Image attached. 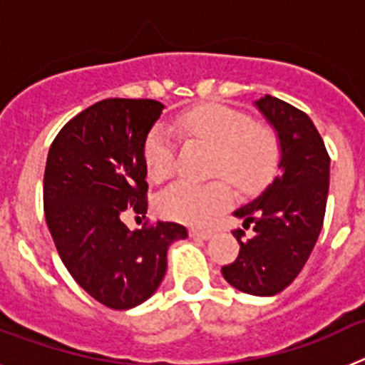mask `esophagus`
I'll list each match as a JSON object with an SVG mask.
<instances>
[{
  "instance_id": "obj_1",
  "label": "esophagus",
  "mask_w": 365,
  "mask_h": 365,
  "mask_svg": "<svg viewBox=\"0 0 365 365\" xmlns=\"http://www.w3.org/2000/svg\"><path fill=\"white\" fill-rule=\"evenodd\" d=\"M190 235H192V237H195V240H210L212 235H214V232L201 230V228H192V230H190Z\"/></svg>"
}]
</instances>
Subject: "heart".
<instances>
[{
	"label": "heart",
	"instance_id": "b5f03b06",
	"mask_svg": "<svg viewBox=\"0 0 365 365\" xmlns=\"http://www.w3.org/2000/svg\"><path fill=\"white\" fill-rule=\"evenodd\" d=\"M175 130L188 140L214 148L210 173L225 175L241 192L263 186L278 164V138L270 128L254 124L241 111L227 106H201L180 115ZM144 164L153 180L172 175L175 166V138L164 124L155 125L144 143ZM234 193L227 180L206 185L177 182L159 197V212L186 225H205L227 210Z\"/></svg>",
	"mask_w": 365,
	"mask_h": 365
}]
</instances>
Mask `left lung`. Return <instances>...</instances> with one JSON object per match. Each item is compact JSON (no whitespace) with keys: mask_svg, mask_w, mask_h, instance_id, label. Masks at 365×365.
Listing matches in <instances>:
<instances>
[{"mask_svg":"<svg viewBox=\"0 0 365 365\" xmlns=\"http://www.w3.org/2000/svg\"><path fill=\"white\" fill-rule=\"evenodd\" d=\"M278 135L279 173L254 201L234 212L254 235L234 230L240 256L221 269L237 291L274 296L291 285L307 263L324 225L329 193L325 144L311 118L294 106L265 95L254 102Z\"/></svg>","mask_w":365,"mask_h":365,"instance_id":"left-lung-1","label":"left lung"}]
</instances>
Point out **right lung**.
Masks as SVG:
<instances>
[{
    "mask_svg": "<svg viewBox=\"0 0 365 365\" xmlns=\"http://www.w3.org/2000/svg\"><path fill=\"white\" fill-rule=\"evenodd\" d=\"M163 109L144 98L96 102L60 130L45 164V221L58 254L87 294L117 311L155 294L168 247L188 237L177 222L131 232L120 219L128 206L148 210L144 143Z\"/></svg>",
    "mask_w": 365,
    "mask_h": 365,
    "instance_id": "right-lung-1",
    "label": "right lung"
}]
</instances>
